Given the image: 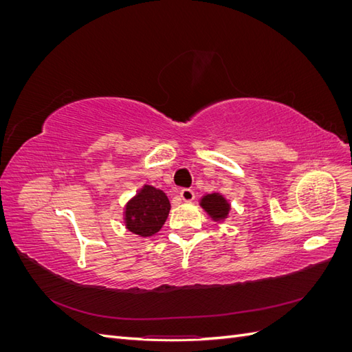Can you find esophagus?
<instances>
[{
  "label": "esophagus",
  "mask_w": 352,
  "mask_h": 352,
  "mask_svg": "<svg viewBox=\"0 0 352 352\" xmlns=\"http://www.w3.org/2000/svg\"><path fill=\"white\" fill-rule=\"evenodd\" d=\"M180 198H182L185 202H190L195 198V192L190 188H184L180 190Z\"/></svg>",
  "instance_id": "1"
}]
</instances>
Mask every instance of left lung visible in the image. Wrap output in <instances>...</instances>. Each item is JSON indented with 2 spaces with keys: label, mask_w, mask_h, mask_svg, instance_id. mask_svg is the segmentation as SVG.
<instances>
[{
  "label": "left lung",
  "mask_w": 352,
  "mask_h": 352,
  "mask_svg": "<svg viewBox=\"0 0 352 352\" xmlns=\"http://www.w3.org/2000/svg\"><path fill=\"white\" fill-rule=\"evenodd\" d=\"M199 206L214 221H225L230 211V202L219 192H211L202 197Z\"/></svg>",
  "instance_id": "1"
}]
</instances>
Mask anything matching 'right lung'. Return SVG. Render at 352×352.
<instances>
[{"label": "right lung", "mask_w": 352, "mask_h": 352, "mask_svg": "<svg viewBox=\"0 0 352 352\" xmlns=\"http://www.w3.org/2000/svg\"><path fill=\"white\" fill-rule=\"evenodd\" d=\"M168 211L170 201L164 190L144 185L124 206V226L135 235L153 236L163 228Z\"/></svg>", "instance_id": "add662e5"}]
</instances>
